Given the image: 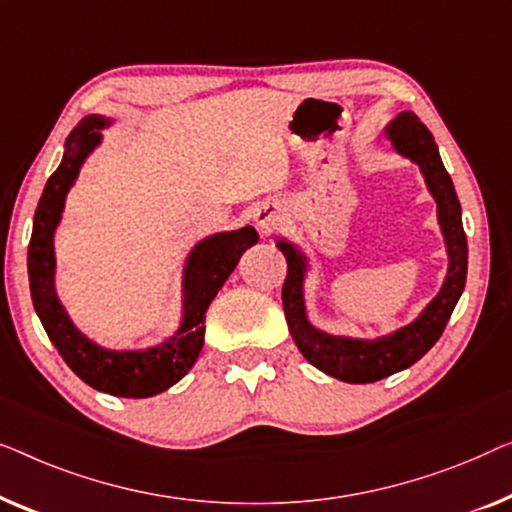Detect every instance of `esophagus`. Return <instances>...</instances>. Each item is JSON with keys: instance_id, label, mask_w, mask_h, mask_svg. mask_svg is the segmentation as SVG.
Instances as JSON below:
<instances>
[{"instance_id": "34e87169", "label": "esophagus", "mask_w": 512, "mask_h": 512, "mask_svg": "<svg viewBox=\"0 0 512 512\" xmlns=\"http://www.w3.org/2000/svg\"><path fill=\"white\" fill-rule=\"evenodd\" d=\"M255 225L262 234L273 232V229L280 225V211L273 204L259 206L257 213H255Z\"/></svg>"}]
</instances>
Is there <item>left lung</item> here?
I'll return each instance as SVG.
<instances>
[{"mask_svg": "<svg viewBox=\"0 0 512 512\" xmlns=\"http://www.w3.org/2000/svg\"><path fill=\"white\" fill-rule=\"evenodd\" d=\"M385 134L397 153L406 155L420 167L429 192L434 194L438 204V222H441L445 246H448V276H445L441 292L424 308L420 318L413 325L394 331L390 336L376 338V341L329 336L325 331L315 329L308 322L304 308L306 257L292 243H276L287 259L283 308L294 343L313 366H318L331 378L345 380V383H376V380L408 369L422 355H427L431 345L441 338L459 297H462L466 269H469V246H466L462 225V206H459L452 178L443 167L441 155H438L434 136L410 111L392 120Z\"/></svg>", "mask_w": 512, "mask_h": 512, "instance_id": "left-lung-1", "label": "left lung"}]
</instances>
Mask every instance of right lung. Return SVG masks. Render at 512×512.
<instances>
[{
    "label": "right lung",
    "mask_w": 512,
    "mask_h": 512,
    "mask_svg": "<svg viewBox=\"0 0 512 512\" xmlns=\"http://www.w3.org/2000/svg\"><path fill=\"white\" fill-rule=\"evenodd\" d=\"M106 125L109 120H104L102 115H88L69 134L60 167L48 178L37 213H34L27 273H30L34 311L69 369L99 392L113 394V397L146 399L176 385L197 362L201 345H204L208 306L225 285L229 273L236 269L241 255L257 243V232L253 227H243L236 232L208 236L199 246H194L185 264L183 322L169 341L139 352L99 348L74 327L57 299L53 283V234L62 218L64 197L74 185L85 157L102 141L99 129Z\"/></svg>",
    "instance_id": "add662e5"
}]
</instances>
